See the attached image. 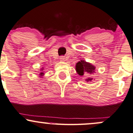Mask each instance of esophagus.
<instances>
[{"label":"esophagus","mask_w":133,"mask_h":133,"mask_svg":"<svg viewBox=\"0 0 133 133\" xmlns=\"http://www.w3.org/2000/svg\"><path fill=\"white\" fill-rule=\"evenodd\" d=\"M60 60H61V61H65V57H63V56H62V57H60Z\"/></svg>","instance_id":"1"}]
</instances>
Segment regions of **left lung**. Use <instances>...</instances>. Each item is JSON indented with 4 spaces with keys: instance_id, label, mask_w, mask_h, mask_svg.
Wrapping results in <instances>:
<instances>
[{
    "instance_id": "8db88e82",
    "label": "left lung",
    "mask_w": 133,
    "mask_h": 133,
    "mask_svg": "<svg viewBox=\"0 0 133 133\" xmlns=\"http://www.w3.org/2000/svg\"><path fill=\"white\" fill-rule=\"evenodd\" d=\"M76 71L78 74L80 76L84 75L85 74H93L95 73V66L88 62L82 60L76 64ZM93 78L90 77L85 79L86 82H91Z\"/></svg>"
}]
</instances>
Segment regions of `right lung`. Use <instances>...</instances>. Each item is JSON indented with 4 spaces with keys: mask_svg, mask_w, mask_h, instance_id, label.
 <instances>
[{
    "mask_svg": "<svg viewBox=\"0 0 133 133\" xmlns=\"http://www.w3.org/2000/svg\"><path fill=\"white\" fill-rule=\"evenodd\" d=\"M43 75H44V73H43V72L40 73V76H43Z\"/></svg>",
    "mask_w": 133,
    "mask_h": 133,
    "instance_id": "1",
    "label": "right lung"
}]
</instances>
